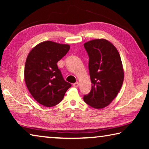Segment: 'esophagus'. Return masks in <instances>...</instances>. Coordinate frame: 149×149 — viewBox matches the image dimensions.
<instances>
[{
    "label": "esophagus",
    "mask_w": 149,
    "mask_h": 149,
    "mask_svg": "<svg viewBox=\"0 0 149 149\" xmlns=\"http://www.w3.org/2000/svg\"><path fill=\"white\" fill-rule=\"evenodd\" d=\"M73 86H74V87H79V83H78V82L75 83V84H73Z\"/></svg>",
    "instance_id": "1"
}]
</instances>
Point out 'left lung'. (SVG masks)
Returning <instances> with one entry per match:
<instances>
[{
  "mask_svg": "<svg viewBox=\"0 0 149 149\" xmlns=\"http://www.w3.org/2000/svg\"><path fill=\"white\" fill-rule=\"evenodd\" d=\"M89 56V70L92 89L84 97L88 105L101 109L116 97L124 79L119 52L112 42L97 39L84 44Z\"/></svg>",
  "mask_w": 149,
  "mask_h": 149,
  "instance_id": "left-lung-1",
  "label": "left lung"
}]
</instances>
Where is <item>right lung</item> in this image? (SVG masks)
<instances>
[{"mask_svg":"<svg viewBox=\"0 0 149 149\" xmlns=\"http://www.w3.org/2000/svg\"><path fill=\"white\" fill-rule=\"evenodd\" d=\"M70 46L51 41L40 42L27 55L24 79L32 97L39 104L52 107L62 101L72 85L65 81L57 62L69 51Z\"/></svg>","mask_w":149,"mask_h":149,"instance_id":"obj_1","label":"right lung"}]
</instances>
